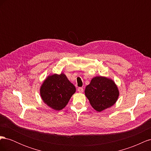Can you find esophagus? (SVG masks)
<instances>
[{"label": "esophagus", "mask_w": 151, "mask_h": 151, "mask_svg": "<svg viewBox=\"0 0 151 151\" xmlns=\"http://www.w3.org/2000/svg\"><path fill=\"white\" fill-rule=\"evenodd\" d=\"M77 91H78V92H79V93H83L84 89L83 88H79L78 89H77Z\"/></svg>", "instance_id": "1"}]
</instances>
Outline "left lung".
<instances>
[{
	"mask_svg": "<svg viewBox=\"0 0 151 151\" xmlns=\"http://www.w3.org/2000/svg\"><path fill=\"white\" fill-rule=\"evenodd\" d=\"M84 93L91 106L99 112L112 106L119 96V91L113 81L101 76L92 79L86 87Z\"/></svg>",
	"mask_w": 151,
	"mask_h": 151,
	"instance_id": "1",
	"label": "left lung"
}]
</instances>
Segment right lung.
Here are the masks:
<instances>
[{
	"mask_svg": "<svg viewBox=\"0 0 151 151\" xmlns=\"http://www.w3.org/2000/svg\"><path fill=\"white\" fill-rule=\"evenodd\" d=\"M75 92V86L63 73L60 75L49 76L40 88L41 97L43 102L57 111L66 106Z\"/></svg>",
	"mask_w": 151,
	"mask_h": 151,
	"instance_id": "1",
	"label": "right lung"
}]
</instances>
